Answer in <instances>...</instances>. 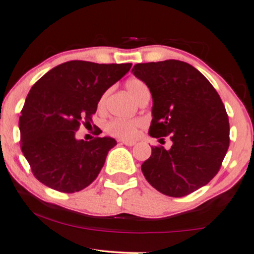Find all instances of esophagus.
Instances as JSON below:
<instances>
[{
    "mask_svg": "<svg viewBox=\"0 0 254 254\" xmlns=\"http://www.w3.org/2000/svg\"><path fill=\"white\" fill-rule=\"evenodd\" d=\"M121 144L126 145V146H133L135 145V141H132V140H121Z\"/></svg>",
    "mask_w": 254,
    "mask_h": 254,
    "instance_id": "34e87169",
    "label": "esophagus"
}]
</instances>
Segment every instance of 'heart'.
<instances>
[{
  "instance_id": "1",
  "label": "heart",
  "mask_w": 254,
  "mask_h": 254,
  "mask_svg": "<svg viewBox=\"0 0 254 254\" xmlns=\"http://www.w3.org/2000/svg\"><path fill=\"white\" fill-rule=\"evenodd\" d=\"M127 88L130 94L133 96L135 100L139 99L142 93L147 91V86L144 81L138 79V78H131L127 81ZM108 91L103 93L99 101V107L100 108H103L106 105L107 96H108ZM142 127V121L139 119H133V120H112L109 121L108 123L105 126V131L109 135H112L114 138L119 139H133L138 133V130Z\"/></svg>"
}]
</instances>
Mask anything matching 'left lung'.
Here are the masks:
<instances>
[{
	"label": "left lung",
	"instance_id": "1",
	"mask_svg": "<svg viewBox=\"0 0 254 254\" xmlns=\"http://www.w3.org/2000/svg\"><path fill=\"white\" fill-rule=\"evenodd\" d=\"M132 72L153 98L149 134L173 146H152L141 164L149 184L180 198L209 183L229 147V120L213 85L190 64L176 60L135 64Z\"/></svg>",
	"mask_w": 254,
	"mask_h": 254
}]
</instances>
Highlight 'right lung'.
I'll list each match as a JSON object with an SVG mask.
<instances>
[{
  "mask_svg": "<svg viewBox=\"0 0 254 254\" xmlns=\"http://www.w3.org/2000/svg\"><path fill=\"white\" fill-rule=\"evenodd\" d=\"M131 65L69 61L53 67L32 86L20 112V148L39 182L73 193L98 177L116 140H77L76 131L81 124L91 126L103 93Z\"/></svg>",
  "mask_w": 254,
  "mask_h": 254,
  "instance_id": "add662e5",
  "label": "right lung"
}]
</instances>
